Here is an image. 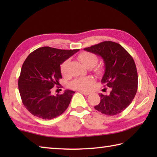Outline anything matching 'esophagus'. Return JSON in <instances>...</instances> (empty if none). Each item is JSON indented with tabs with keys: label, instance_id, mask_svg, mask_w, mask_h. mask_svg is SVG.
<instances>
[{
	"label": "esophagus",
	"instance_id": "esophagus-1",
	"mask_svg": "<svg viewBox=\"0 0 157 157\" xmlns=\"http://www.w3.org/2000/svg\"><path fill=\"white\" fill-rule=\"evenodd\" d=\"M80 93L84 95H89L90 94V93H89V92H85V91H81Z\"/></svg>",
	"mask_w": 157,
	"mask_h": 157
}]
</instances>
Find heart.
I'll return each mask as SVG.
<instances>
[{
    "label": "heart",
    "mask_w": 157,
    "mask_h": 157,
    "mask_svg": "<svg viewBox=\"0 0 157 157\" xmlns=\"http://www.w3.org/2000/svg\"><path fill=\"white\" fill-rule=\"evenodd\" d=\"M78 59L86 67L91 68L94 67L98 63L97 55L92 52H82L78 55ZM70 65V59H66L60 66V71L63 75H67L68 73V68ZM94 73L98 76L102 75L104 73V67L102 66H98L94 69ZM94 80L91 77H85L73 79L70 82L69 86L71 88L82 90V91H88L94 84Z\"/></svg>",
    "instance_id": "1"
}]
</instances>
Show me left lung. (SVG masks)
Returning a JSON list of instances; mask_svg holds the SVG:
<instances>
[{
    "instance_id": "left-lung-1",
    "label": "left lung",
    "mask_w": 157,
    "mask_h": 157,
    "mask_svg": "<svg viewBox=\"0 0 157 157\" xmlns=\"http://www.w3.org/2000/svg\"><path fill=\"white\" fill-rule=\"evenodd\" d=\"M84 50L102 58L105 71L101 82L110 89L107 95L100 94V102L95 109L108 116L121 113L131 104L138 89V73L132 57L121 45L109 41Z\"/></svg>"
}]
</instances>
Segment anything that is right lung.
I'll return each instance as SVG.
<instances>
[{"mask_svg": "<svg viewBox=\"0 0 157 157\" xmlns=\"http://www.w3.org/2000/svg\"><path fill=\"white\" fill-rule=\"evenodd\" d=\"M79 50L45 46L34 50L26 58L18 85L23 104L33 115L50 120L68 108L75 92L66 90L62 94L52 95L51 89L62 78L60 65Z\"/></svg>", "mask_w": 157, "mask_h": 157, "instance_id": "add662e5", "label": "right lung"}]
</instances>
